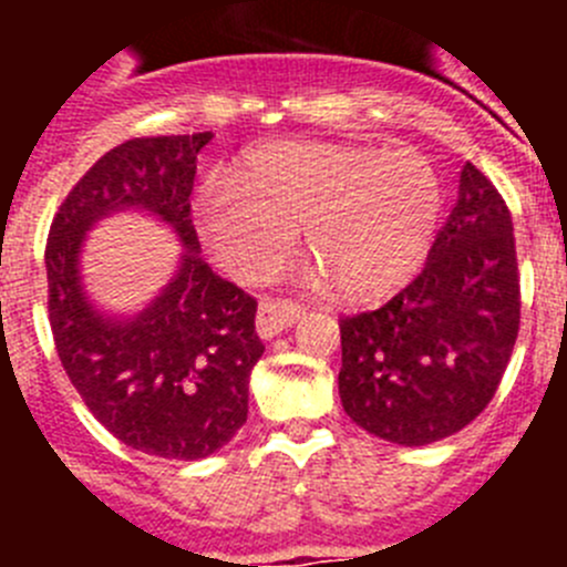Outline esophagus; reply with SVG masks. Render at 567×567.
I'll return each instance as SVG.
<instances>
[{"mask_svg": "<svg viewBox=\"0 0 567 567\" xmlns=\"http://www.w3.org/2000/svg\"><path fill=\"white\" fill-rule=\"evenodd\" d=\"M300 315H303V307H298L292 300H264L258 307L255 329H258L260 338L269 340L292 327V323H298Z\"/></svg>", "mask_w": 567, "mask_h": 567, "instance_id": "esophagus-1", "label": "esophagus"}]
</instances>
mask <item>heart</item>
I'll use <instances>...</instances> for the list:
<instances>
[{"label":"heart","instance_id":"1","mask_svg":"<svg viewBox=\"0 0 567 567\" xmlns=\"http://www.w3.org/2000/svg\"><path fill=\"white\" fill-rule=\"evenodd\" d=\"M440 209L437 173L414 150L280 142L209 175L195 224L209 255L247 284L278 272L300 224L315 287L374 300L417 272Z\"/></svg>","mask_w":567,"mask_h":567}]
</instances>
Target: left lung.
<instances>
[{"label":"left lung","instance_id":"8db88e82","mask_svg":"<svg viewBox=\"0 0 567 567\" xmlns=\"http://www.w3.org/2000/svg\"><path fill=\"white\" fill-rule=\"evenodd\" d=\"M519 332L514 224L474 164L423 272L374 312L340 320L346 414L398 445L465 429L497 392Z\"/></svg>","mask_w":567,"mask_h":567}]
</instances>
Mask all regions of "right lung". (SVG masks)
Wrapping results in <instances>:
<instances>
[{"label":"right lung","instance_id":"right-lung-1","mask_svg":"<svg viewBox=\"0 0 567 567\" xmlns=\"http://www.w3.org/2000/svg\"><path fill=\"white\" fill-rule=\"evenodd\" d=\"M209 138L150 135L104 153L68 193L44 249L50 329L70 383L113 437L164 460H204L235 437L264 354L258 300L198 255L189 195L195 155ZM130 206L169 223L185 252L159 298L118 319L86 298L78 252L93 223Z\"/></svg>","mask_w":567,"mask_h":567}]
</instances>
